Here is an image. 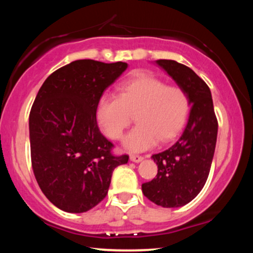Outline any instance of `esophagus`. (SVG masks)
Instances as JSON below:
<instances>
[{"mask_svg": "<svg viewBox=\"0 0 253 253\" xmlns=\"http://www.w3.org/2000/svg\"><path fill=\"white\" fill-rule=\"evenodd\" d=\"M143 160H144V157L140 156V155H135V154H132V155H130V161L131 162L139 163V162H142Z\"/></svg>", "mask_w": 253, "mask_h": 253, "instance_id": "34e87169", "label": "esophagus"}]
</instances>
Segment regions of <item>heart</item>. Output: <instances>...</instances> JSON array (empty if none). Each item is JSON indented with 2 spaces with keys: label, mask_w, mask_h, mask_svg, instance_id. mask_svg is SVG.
Wrapping results in <instances>:
<instances>
[{
  "label": "heart",
  "mask_w": 253,
  "mask_h": 253,
  "mask_svg": "<svg viewBox=\"0 0 253 253\" xmlns=\"http://www.w3.org/2000/svg\"><path fill=\"white\" fill-rule=\"evenodd\" d=\"M191 111L187 91L168 85L152 75L131 77L118 87V96H102L97 105V121L110 139H121L135 115L137 125L124 140L131 152H143L158 140L174 139L185 127Z\"/></svg>",
  "instance_id": "b5f03b06"
}]
</instances>
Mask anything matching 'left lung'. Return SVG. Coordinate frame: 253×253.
Returning <instances> with one entry per match:
<instances>
[{"mask_svg":"<svg viewBox=\"0 0 253 253\" xmlns=\"http://www.w3.org/2000/svg\"><path fill=\"white\" fill-rule=\"evenodd\" d=\"M191 99V111L182 136L172 147L154 154L157 175L144 183V195L163 208L191 202L207 182L217 136V119L209 85L186 66L174 60H156Z\"/></svg>","mask_w":253,"mask_h":253,"instance_id":"1","label":"left lung"}]
</instances>
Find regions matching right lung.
I'll use <instances>...</instances> for the list:
<instances>
[{
	"mask_svg": "<svg viewBox=\"0 0 253 253\" xmlns=\"http://www.w3.org/2000/svg\"><path fill=\"white\" fill-rule=\"evenodd\" d=\"M127 69L126 62L77 60L51 74L29 117L31 163L41 191L62 211L83 213L106 198L114 169L128 155L113 154L101 134L97 105Z\"/></svg>",
	"mask_w": 253,
	"mask_h": 253,
	"instance_id": "add662e5",
	"label": "right lung"
}]
</instances>
